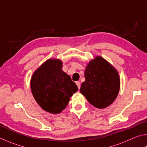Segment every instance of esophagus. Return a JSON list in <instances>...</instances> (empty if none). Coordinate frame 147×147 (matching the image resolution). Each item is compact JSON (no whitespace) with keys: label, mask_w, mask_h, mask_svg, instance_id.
Masks as SVG:
<instances>
[{"label":"esophagus","mask_w":147,"mask_h":147,"mask_svg":"<svg viewBox=\"0 0 147 147\" xmlns=\"http://www.w3.org/2000/svg\"><path fill=\"white\" fill-rule=\"evenodd\" d=\"M76 84L77 85V86H78V89H80V86H81L80 82H76Z\"/></svg>","instance_id":"34e87169"}]
</instances>
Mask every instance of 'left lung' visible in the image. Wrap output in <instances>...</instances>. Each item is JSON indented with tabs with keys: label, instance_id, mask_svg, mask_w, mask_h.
Segmentation results:
<instances>
[{
	"label": "left lung",
	"instance_id": "8db88e82",
	"mask_svg": "<svg viewBox=\"0 0 147 147\" xmlns=\"http://www.w3.org/2000/svg\"><path fill=\"white\" fill-rule=\"evenodd\" d=\"M86 80L80 91L91 105L103 109L112 104L120 89V77L117 69L100 56L89 62L84 72Z\"/></svg>",
	"mask_w": 147,
	"mask_h": 147
}]
</instances>
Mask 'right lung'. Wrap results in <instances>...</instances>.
<instances>
[{"mask_svg":"<svg viewBox=\"0 0 147 147\" xmlns=\"http://www.w3.org/2000/svg\"><path fill=\"white\" fill-rule=\"evenodd\" d=\"M62 64L59 59H47L34 71L30 80L32 93L36 102L52 114L60 113L78 91L71 77L62 70Z\"/></svg>","mask_w":147,"mask_h":147,"instance_id":"right-lung-1","label":"right lung"}]
</instances>
